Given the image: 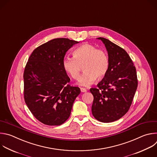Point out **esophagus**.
<instances>
[{
	"label": "esophagus",
	"mask_w": 157,
	"mask_h": 157,
	"mask_svg": "<svg viewBox=\"0 0 157 157\" xmlns=\"http://www.w3.org/2000/svg\"><path fill=\"white\" fill-rule=\"evenodd\" d=\"M81 91L82 92H87V89H85V88L81 87Z\"/></svg>",
	"instance_id": "obj_1"
}]
</instances>
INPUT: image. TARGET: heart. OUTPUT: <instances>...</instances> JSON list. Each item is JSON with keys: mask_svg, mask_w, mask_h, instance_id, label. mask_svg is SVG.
Segmentation results:
<instances>
[{"mask_svg": "<svg viewBox=\"0 0 157 157\" xmlns=\"http://www.w3.org/2000/svg\"><path fill=\"white\" fill-rule=\"evenodd\" d=\"M73 57H66L62 62L65 72L73 79H77L83 66L84 72L80 76L78 83L82 86H89L97 79H102L108 71L109 60L106 52L97 48L90 44L85 43L73 51Z\"/></svg>", "mask_w": 157, "mask_h": 157, "instance_id": "obj_1", "label": "heart"}]
</instances>
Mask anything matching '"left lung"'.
Returning <instances> with one entry per match:
<instances>
[{
  "label": "left lung",
  "mask_w": 157,
  "mask_h": 157,
  "mask_svg": "<svg viewBox=\"0 0 157 157\" xmlns=\"http://www.w3.org/2000/svg\"><path fill=\"white\" fill-rule=\"evenodd\" d=\"M98 39L105 44L108 52L109 67L97 87L90 89L94 96L92 113L97 120L110 123L128 112L138 81L136 67L126 50L109 39Z\"/></svg>",
  "instance_id": "obj_1"
}]
</instances>
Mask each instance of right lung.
Instances as JSON below:
<instances>
[{
	"mask_svg": "<svg viewBox=\"0 0 157 157\" xmlns=\"http://www.w3.org/2000/svg\"><path fill=\"white\" fill-rule=\"evenodd\" d=\"M78 42L54 39L35 48L28 59L23 74L24 98L34 117L44 124L64 123L81 92L68 84L70 79L62 66L66 52Z\"/></svg>",
	"mask_w": 157,
	"mask_h": 157,
	"instance_id": "add662e5",
	"label": "right lung"
}]
</instances>
